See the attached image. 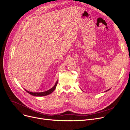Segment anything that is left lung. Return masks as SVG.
<instances>
[{"mask_svg":"<svg viewBox=\"0 0 130 130\" xmlns=\"http://www.w3.org/2000/svg\"><path fill=\"white\" fill-rule=\"evenodd\" d=\"M109 90V89H108V90H106V92H107V91H108V90Z\"/></svg>","mask_w":130,"mask_h":130,"instance_id":"8db88e82","label":"left lung"}]
</instances>
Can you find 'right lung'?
<instances>
[{
  "instance_id": "obj_1",
  "label": "right lung",
  "mask_w": 130,
  "mask_h": 130,
  "mask_svg": "<svg viewBox=\"0 0 130 130\" xmlns=\"http://www.w3.org/2000/svg\"><path fill=\"white\" fill-rule=\"evenodd\" d=\"M57 83H58V81H57L55 85L54 86V87H52L51 89H49L48 90H46V91H45V92H29V91H27V90L25 89V90L26 92H27L28 93H29L30 94H31V95H32L33 96H45V95H49V94H51L52 93H53L56 87V86L57 85Z\"/></svg>"
}]
</instances>
